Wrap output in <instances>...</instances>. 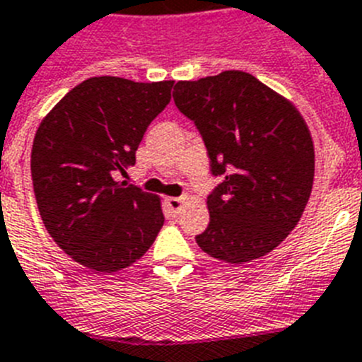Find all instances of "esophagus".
Here are the masks:
<instances>
[{"mask_svg":"<svg viewBox=\"0 0 362 362\" xmlns=\"http://www.w3.org/2000/svg\"><path fill=\"white\" fill-rule=\"evenodd\" d=\"M185 198L184 197H169L165 198V209L169 211V213L173 214V216H177L178 213L182 211V205H184Z\"/></svg>","mask_w":362,"mask_h":362,"instance_id":"esophagus-1","label":"esophagus"}]
</instances>
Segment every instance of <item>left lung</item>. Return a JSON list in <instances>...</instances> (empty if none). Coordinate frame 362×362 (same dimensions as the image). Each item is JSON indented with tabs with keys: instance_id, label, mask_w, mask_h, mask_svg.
<instances>
[{
	"instance_id": "left-lung-1",
	"label": "left lung",
	"mask_w": 362,
	"mask_h": 362,
	"mask_svg": "<svg viewBox=\"0 0 362 362\" xmlns=\"http://www.w3.org/2000/svg\"><path fill=\"white\" fill-rule=\"evenodd\" d=\"M177 108L205 142L214 177L204 252L240 265L274 250L298 226L314 184V142L294 104L247 71L178 81Z\"/></svg>"
}]
</instances>
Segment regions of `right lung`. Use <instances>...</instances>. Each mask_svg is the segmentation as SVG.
Instances as JSON below:
<instances>
[{
  "mask_svg": "<svg viewBox=\"0 0 362 362\" xmlns=\"http://www.w3.org/2000/svg\"><path fill=\"white\" fill-rule=\"evenodd\" d=\"M173 84L90 77L35 132L30 169L39 214L54 242L86 269L112 274L133 265L164 226L160 198L113 175L135 164Z\"/></svg>",
  "mask_w": 362,
  "mask_h": 362,
  "instance_id": "right-lung-1",
  "label": "right lung"
}]
</instances>
